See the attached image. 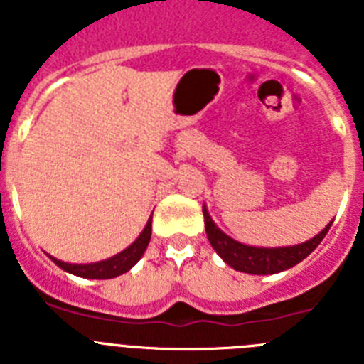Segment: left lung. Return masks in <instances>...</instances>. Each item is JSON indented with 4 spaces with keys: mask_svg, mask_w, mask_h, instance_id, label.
<instances>
[{
    "mask_svg": "<svg viewBox=\"0 0 364 364\" xmlns=\"http://www.w3.org/2000/svg\"><path fill=\"white\" fill-rule=\"evenodd\" d=\"M202 213H204L205 233H208V239H210V244L213 246L215 252L233 269L244 273H253V275H272V273L294 268L295 264L306 259L315 247L319 246L321 240L324 239V235L328 233V230L332 226V222H330L319 235H315L314 239L297 244V246L255 247L237 242L231 237H228L224 231L218 230L213 218L210 217V213L205 210V205L202 208Z\"/></svg>",
    "mask_w": 364,
    "mask_h": 364,
    "instance_id": "left-lung-1",
    "label": "left lung"
}]
</instances>
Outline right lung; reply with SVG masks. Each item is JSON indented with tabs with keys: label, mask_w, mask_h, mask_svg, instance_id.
<instances>
[{
	"label": "right lung",
	"mask_w": 364,
	"mask_h": 364,
	"mask_svg": "<svg viewBox=\"0 0 364 364\" xmlns=\"http://www.w3.org/2000/svg\"><path fill=\"white\" fill-rule=\"evenodd\" d=\"M151 220L153 217H149L147 220L146 228L140 235H138V239L131 244L129 247H125L124 252H120L118 255L111 257L107 260H100V262H92V264H69V262H62V260L53 259V262L56 266H60L65 272L73 273V275H78V277L83 279H112L118 277L122 273L129 272L134 264H136L138 260L142 259L144 252H146L147 244L151 240Z\"/></svg>",
	"instance_id": "1"
}]
</instances>
